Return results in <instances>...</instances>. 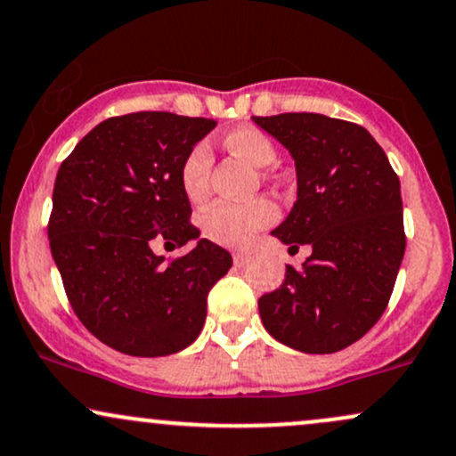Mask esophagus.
<instances>
[{
    "mask_svg": "<svg viewBox=\"0 0 456 456\" xmlns=\"http://www.w3.org/2000/svg\"><path fill=\"white\" fill-rule=\"evenodd\" d=\"M250 261V255L248 253H233V264L235 268H242V265H246Z\"/></svg>",
    "mask_w": 456,
    "mask_h": 456,
    "instance_id": "34e87169",
    "label": "esophagus"
}]
</instances>
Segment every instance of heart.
<instances>
[{"mask_svg": "<svg viewBox=\"0 0 456 456\" xmlns=\"http://www.w3.org/2000/svg\"><path fill=\"white\" fill-rule=\"evenodd\" d=\"M227 148L242 156L257 169H268L276 160V148L259 128H235L224 137ZM212 169V150L206 141H199L186 151L180 162V186L191 201H201L208 195V180ZM276 221V208L268 199H253L246 203L218 201L201 216V229L212 242L224 246H246L257 232Z\"/></svg>", "mask_w": 456, "mask_h": 456, "instance_id": "obj_1", "label": "heart"}]
</instances>
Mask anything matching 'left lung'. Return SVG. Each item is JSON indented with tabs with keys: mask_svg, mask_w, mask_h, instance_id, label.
I'll return each instance as SVG.
<instances>
[{
	"mask_svg": "<svg viewBox=\"0 0 456 456\" xmlns=\"http://www.w3.org/2000/svg\"><path fill=\"white\" fill-rule=\"evenodd\" d=\"M296 160L297 201L274 229L297 250L276 291L259 297L276 341L305 354H334L362 338L384 315L403 253L399 175L369 130L319 113L253 118Z\"/></svg>",
	"mask_w": 456,
	"mask_h": 456,
	"instance_id": "1",
	"label": "left lung"
}]
</instances>
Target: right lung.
Wrapping results in <instances>:
<instances>
[{"label":"right lung","mask_w":456,"mask_h":456,"mask_svg":"<svg viewBox=\"0 0 456 456\" xmlns=\"http://www.w3.org/2000/svg\"><path fill=\"white\" fill-rule=\"evenodd\" d=\"M216 126L214 119L139 111L104 119L61 162L53 186L49 244L75 315L98 341L156 358L201 332L208 294L232 268L210 240L169 259L154 240L199 238L180 162Z\"/></svg>","instance_id":"obj_1"}]
</instances>
